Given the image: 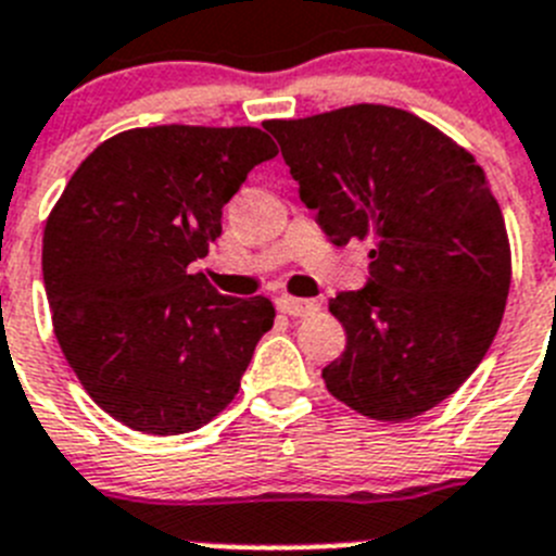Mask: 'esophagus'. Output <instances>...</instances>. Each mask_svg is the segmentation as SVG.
Returning <instances> with one entry per match:
<instances>
[{
    "instance_id": "esophagus-1",
    "label": "esophagus",
    "mask_w": 556,
    "mask_h": 556,
    "mask_svg": "<svg viewBox=\"0 0 556 556\" xmlns=\"http://www.w3.org/2000/svg\"><path fill=\"white\" fill-rule=\"evenodd\" d=\"M279 313L293 315V318H307V315H315L321 309V304L315 302V299H293V296H279L277 299Z\"/></svg>"
}]
</instances>
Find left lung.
Returning a JSON list of instances; mask_svg holds the SVG:
<instances>
[{
    "instance_id": "left-lung-1",
    "label": "left lung",
    "mask_w": 556,
    "mask_h": 556,
    "mask_svg": "<svg viewBox=\"0 0 556 556\" xmlns=\"http://www.w3.org/2000/svg\"><path fill=\"white\" fill-rule=\"evenodd\" d=\"M263 127L329 241L371 243L368 282L329 299L346 352L324 368L327 390L377 421L427 413L477 371L507 304L509 241L484 172L384 104Z\"/></svg>"
}]
</instances>
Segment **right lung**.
Masks as SVG:
<instances>
[{
  "instance_id": "add662e5",
  "label": "right lung",
  "mask_w": 556,
  "mask_h": 556,
  "mask_svg": "<svg viewBox=\"0 0 556 556\" xmlns=\"http://www.w3.org/2000/svg\"><path fill=\"white\" fill-rule=\"evenodd\" d=\"M277 157L257 127H141L83 160L43 229L58 343L88 396L124 427L182 434L235 399L266 296H224L188 266L222 235L249 172Z\"/></svg>"
}]
</instances>
